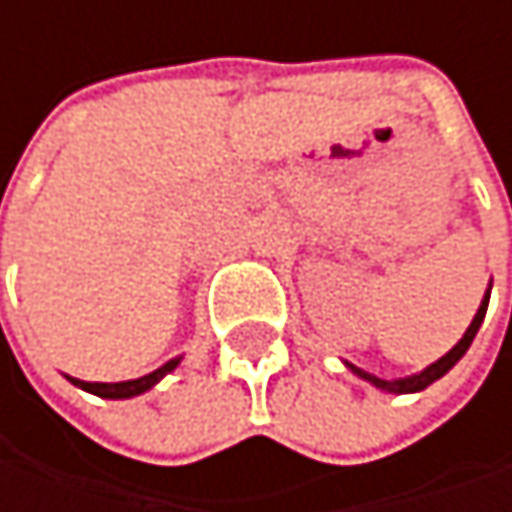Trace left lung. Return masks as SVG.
Wrapping results in <instances>:
<instances>
[{
    "mask_svg": "<svg viewBox=\"0 0 512 512\" xmlns=\"http://www.w3.org/2000/svg\"><path fill=\"white\" fill-rule=\"evenodd\" d=\"M489 292H492V283H489V289H486V295H483V301H480V307H477V313H474V319H471V325H468V331L462 334V340L444 355V358H438L435 364H429L426 370H420V373H414V376H405V379H379V376H373V373H364V370H358L355 364H349L346 361V367L358 376V379H364V382H370L373 387H379L384 393H417V390H423V387H429L432 382H438L444 373H450L456 364H459V358L468 352V346L474 343V337H477V331H480V325H483V316H486V307H489Z\"/></svg>",
    "mask_w": 512,
    "mask_h": 512,
    "instance_id": "obj_1",
    "label": "left lung"
}]
</instances>
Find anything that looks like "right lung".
Here are the masks:
<instances>
[{
	"label": "right lung",
	"mask_w": 512,
	"mask_h": 512,
	"mask_svg": "<svg viewBox=\"0 0 512 512\" xmlns=\"http://www.w3.org/2000/svg\"><path fill=\"white\" fill-rule=\"evenodd\" d=\"M178 364H181V358H172V361H166L163 367H157L154 373L139 376V379H130V382H80V379H71V376H68V379H71V384H77V387H83V390L101 396V399H130V396H139V393L151 390L166 373H172Z\"/></svg>",
	"instance_id": "obj_1"
}]
</instances>
